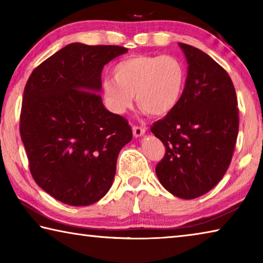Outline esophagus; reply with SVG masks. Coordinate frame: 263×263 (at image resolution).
<instances>
[{
  "instance_id": "1",
  "label": "esophagus",
  "mask_w": 263,
  "mask_h": 263,
  "mask_svg": "<svg viewBox=\"0 0 263 263\" xmlns=\"http://www.w3.org/2000/svg\"><path fill=\"white\" fill-rule=\"evenodd\" d=\"M132 131H133V136H135L136 138H139L146 132V128L142 126H133Z\"/></svg>"
}]
</instances>
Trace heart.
<instances>
[{
    "mask_svg": "<svg viewBox=\"0 0 263 263\" xmlns=\"http://www.w3.org/2000/svg\"><path fill=\"white\" fill-rule=\"evenodd\" d=\"M114 79L102 83L105 106L123 115L137 104L151 116H164L174 110L183 96L186 69L174 55H135L119 61Z\"/></svg>",
    "mask_w": 263,
    "mask_h": 263,
    "instance_id": "b5f03b06",
    "label": "heart"
}]
</instances>
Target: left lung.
<instances>
[{"mask_svg":"<svg viewBox=\"0 0 263 263\" xmlns=\"http://www.w3.org/2000/svg\"><path fill=\"white\" fill-rule=\"evenodd\" d=\"M179 45L188 62L183 96L151 131L166 147L155 167L160 183L177 197L193 199L210 191L228 171L238 137L239 110L226 70L198 48Z\"/></svg>","mask_w":263,"mask_h":263,"instance_id":"left-lung-1","label":"left lung"}]
</instances>
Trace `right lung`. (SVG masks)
I'll list each match as a JSON object with an SVG mask.
<instances>
[{
  "label": "right lung",
  "instance_id": "add662e5",
  "mask_svg": "<svg viewBox=\"0 0 263 263\" xmlns=\"http://www.w3.org/2000/svg\"><path fill=\"white\" fill-rule=\"evenodd\" d=\"M127 52L73 43L35 68L25 84L21 137L33 179L58 201L87 206L108 193L118 154L132 139L125 118L104 108V65Z\"/></svg>",
  "mask_w": 263,
  "mask_h": 263
}]
</instances>
